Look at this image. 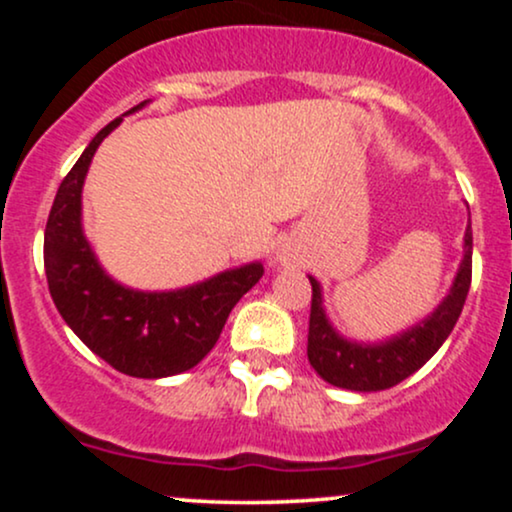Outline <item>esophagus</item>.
Segmentation results:
<instances>
[{"label": "esophagus", "mask_w": 512, "mask_h": 512, "mask_svg": "<svg viewBox=\"0 0 512 512\" xmlns=\"http://www.w3.org/2000/svg\"><path fill=\"white\" fill-rule=\"evenodd\" d=\"M274 264H281V267H286V264H289V255H286V252H276Z\"/></svg>", "instance_id": "1"}]
</instances>
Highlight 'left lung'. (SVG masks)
<instances>
[{
	"label": "left lung",
	"mask_w": 512,
	"mask_h": 512,
	"mask_svg": "<svg viewBox=\"0 0 512 512\" xmlns=\"http://www.w3.org/2000/svg\"><path fill=\"white\" fill-rule=\"evenodd\" d=\"M313 286L308 327V361L325 383L351 392H378L402 383L416 373L443 346L455 327L462 305L472 284V219L464 228L462 262L448 296L433 308L431 315L392 334L383 342H356L346 339L332 325L325 310L322 286L315 276H308Z\"/></svg>",
	"instance_id": "left-lung-1"
}]
</instances>
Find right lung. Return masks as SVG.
<instances>
[{"mask_svg": "<svg viewBox=\"0 0 512 512\" xmlns=\"http://www.w3.org/2000/svg\"><path fill=\"white\" fill-rule=\"evenodd\" d=\"M122 117L88 142L57 190L45 226V274L64 322L93 354L132 378L156 380L195 368L214 349L233 305L262 279L264 267L240 264L170 291L132 289L105 272L84 233L81 192L93 154Z\"/></svg>", "mask_w": 512, "mask_h": 512, "instance_id": "1", "label": "right lung"}]
</instances>
